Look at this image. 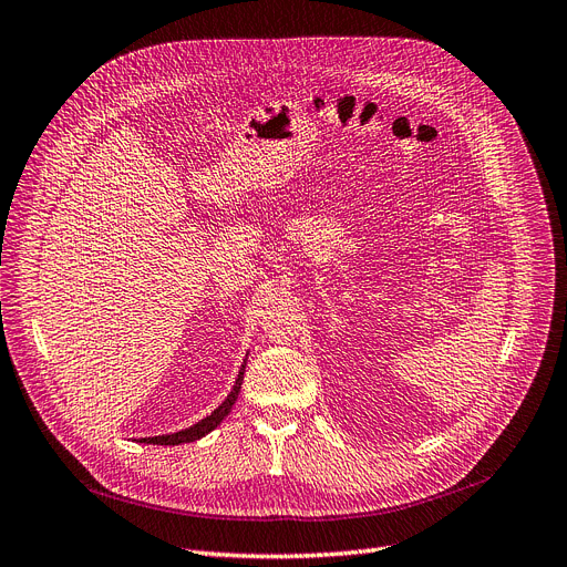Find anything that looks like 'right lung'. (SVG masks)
I'll return each mask as SVG.
<instances>
[{
	"mask_svg": "<svg viewBox=\"0 0 567 567\" xmlns=\"http://www.w3.org/2000/svg\"><path fill=\"white\" fill-rule=\"evenodd\" d=\"M243 373H245V359H243V365H240V373L236 378V384L234 389L229 391V396L219 403L208 416H204L202 422H196L194 426L185 429V431H178V433H171V435H155V437H141L138 442H145V445H183V442H194L199 440L204 435H208L213 429H217L219 424H223L225 416L231 412L236 399H238V391H240V384H243Z\"/></svg>",
	"mask_w": 567,
	"mask_h": 567,
	"instance_id": "add662e5",
	"label": "right lung"
}]
</instances>
